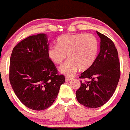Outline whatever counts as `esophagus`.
<instances>
[{
  "mask_svg": "<svg viewBox=\"0 0 130 130\" xmlns=\"http://www.w3.org/2000/svg\"><path fill=\"white\" fill-rule=\"evenodd\" d=\"M72 79V77H67V76H66V77H65V81H66V82H69V81H71Z\"/></svg>",
  "mask_w": 130,
  "mask_h": 130,
  "instance_id": "1",
  "label": "esophagus"
}]
</instances>
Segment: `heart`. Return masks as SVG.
I'll list each match as a JSON object with an SVG mask.
<instances>
[{"instance_id": "obj_1", "label": "heart", "mask_w": 130, "mask_h": 130, "mask_svg": "<svg viewBox=\"0 0 130 130\" xmlns=\"http://www.w3.org/2000/svg\"><path fill=\"white\" fill-rule=\"evenodd\" d=\"M98 49V39L92 34H67L57 39V45L48 48V56L55 64H61L67 54L69 59L59 71L67 77H71L79 68L85 70L94 63Z\"/></svg>"}]
</instances>
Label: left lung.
Returning a JSON list of instances; mask_svg holds the SVG:
<instances>
[{
  "label": "left lung",
  "mask_w": 130,
  "mask_h": 130,
  "mask_svg": "<svg viewBox=\"0 0 130 130\" xmlns=\"http://www.w3.org/2000/svg\"><path fill=\"white\" fill-rule=\"evenodd\" d=\"M96 32L100 38V51L94 63L79 77L91 81H81V87L76 92L79 103L90 108L100 107L110 99L121 76L118 53L114 43L106 36Z\"/></svg>",
  "instance_id": "8db88e82"
}]
</instances>
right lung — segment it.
<instances>
[{
  "instance_id": "add662e5",
  "label": "right lung",
  "mask_w": 130,
  "mask_h": 130,
  "mask_svg": "<svg viewBox=\"0 0 130 130\" xmlns=\"http://www.w3.org/2000/svg\"><path fill=\"white\" fill-rule=\"evenodd\" d=\"M45 34L26 38L13 48L9 63V82L14 94L27 108L42 110L51 106L65 76L48 56Z\"/></svg>"
}]
</instances>
